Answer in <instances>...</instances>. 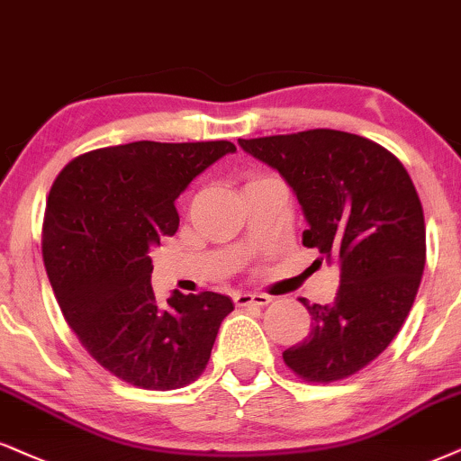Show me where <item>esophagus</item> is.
I'll list each match as a JSON object with an SVG mask.
<instances>
[{"instance_id": "1", "label": "esophagus", "mask_w": 461, "mask_h": 461, "mask_svg": "<svg viewBox=\"0 0 461 461\" xmlns=\"http://www.w3.org/2000/svg\"><path fill=\"white\" fill-rule=\"evenodd\" d=\"M235 303L240 305V308H246V305H258V308H263V305L271 303V297L269 294L260 293H237Z\"/></svg>"}]
</instances>
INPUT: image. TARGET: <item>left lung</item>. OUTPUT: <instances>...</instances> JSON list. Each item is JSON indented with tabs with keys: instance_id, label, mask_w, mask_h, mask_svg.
Returning a JSON list of instances; mask_svg holds the SVG:
<instances>
[{
	"instance_id": "obj_1",
	"label": "left lung",
	"mask_w": 461,
	"mask_h": 461,
	"mask_svg": "<svg viewBox=\"0 0 461 461\" xmlns=\"http://www.w3.org/2000/svg\"><path fill=\"white\" fill-rule=\"evenodd\" d=\"M240 145L293 187L308 220L303 246L339 263L331 303L299 299L312 331L284 350V363L308 383L348 378L391 344L421 284L425 220L411 175L384 147L339 130Z\"/></svg>"
}]
</instances>
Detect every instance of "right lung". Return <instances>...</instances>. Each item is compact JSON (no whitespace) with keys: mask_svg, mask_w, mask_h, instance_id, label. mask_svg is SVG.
Returning <instances> with one entry per match:
<instances>
[{"mask_svg":"<svg viewBox=\"0 0 461 461\" xmlns=\"http://www.w3.org/2000/svg\"><path fill=\"white\" fill-rule=\"evenodd\" d=\"M229 140H136L74 158L57 175L42 226V257L64 318L113 376L140 389L185 387L207 366L232 301L181 294L160 303L149 249L175 235V207Z\"/></svg>","mask_w":461,"mask_h":461,"instance_id":"1","label":"right lung"}]
</instances>
